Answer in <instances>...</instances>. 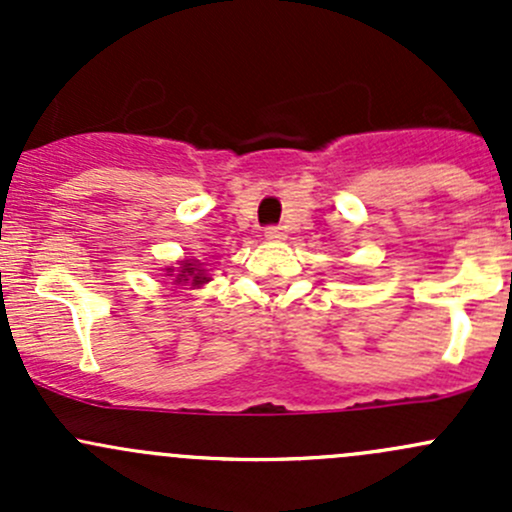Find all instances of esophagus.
Returning a JSON list of instances; mask_svg holds the SVG:
<instances>
[{
  "label": "esophagus",
  "mask_w": 512,
  "mask_h": 512,
  "mask_svg": "<svg viewBox=\"0 0 512 512\" xmlns=\"http://www.w3.org/2000/svg\"><path fill=\"white\" fill-rule=\"evenodd\" d=\"M265 237L267 240H282L285 237V230L280 225H267L265 227Z\"/></svg>",
  "instance_id": "34e87169"
}]
</instances>
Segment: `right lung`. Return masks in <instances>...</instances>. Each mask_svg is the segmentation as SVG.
<instances>
[{"label": "right lung", "mask_w": 512, "mask_h": 512, "mask_svg": "<svg viewBox=\"0 0 512 512\" xmlns=\"http://www.w3.org/2000/svg\"><path fill=\"white\" fill-rule=\"evenodd\" d=\"M193 282V287L195 285H203V282H208V277L203 275V270H198V267H193L190 265V262H183V270H180V275L175 277V282Z\"/></svg>", "instance_id": "add662e5"}]
</instances>
